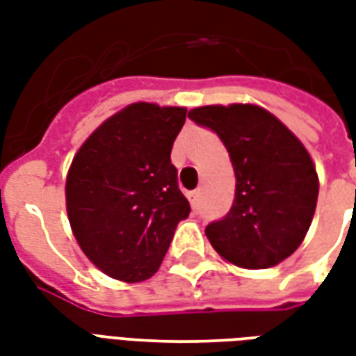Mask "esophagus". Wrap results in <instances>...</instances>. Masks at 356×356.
Segmentation results:
<instances>
[{
	"label": "esophagus",
	"mask_w": 356,
	"mask_h": 356,
	"mask_svg": "<svg viewBox=\"0 0 356 356\" xmlns=\"http://www.w3.org/2000/svg\"><path fill=\"white\" fill-rule=\"evenodd\" d=\"M186 196H188V202H191V206H193V211H198V209H200V198H202L200 191L188 193Z\"/></svg>",
	"instance_id": "34e87169"
}]
</instances>
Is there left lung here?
Segmentation results:
<instances>
[{"mask_svg": "<svg viewBox=\"0 0 356 356\" xmlns=\"http://www.w3.org/2000/svg\"><path fill=\"white\" fill-rule=\"evenodd\" d=\"M188 118L221 139L236 177L229 213L206 227L211 246L244 268L275 267L290 257L318 198L316 170L301 140L255 104L200 106Z\"/></svg>", "mask_w": 356, "mask_h": 356, "instance_id": "1", "label": "left lung"}]
</instances>
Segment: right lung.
Masks as SVG:
<instances>
[{
    "label": "right lung",
    "instance_id": "right-lung-1",
    "mask_svg": "<svg viewBox=\"0 0 356 356\" xmlns=\"http://www.w3.org/2000/svg\"><path fill=\"white\" fill-rule=\"evenodd\" d=\"M186 108L135 102L97 127L72 160L66 211L78 244L104 275L152 276L191 206L171 163Z\"/></svg>",
    "mask_w": 356,
    "mask_h": 356
}]
</instances>
